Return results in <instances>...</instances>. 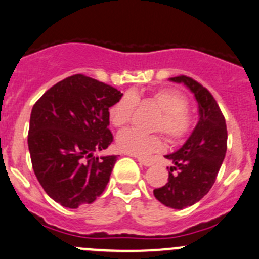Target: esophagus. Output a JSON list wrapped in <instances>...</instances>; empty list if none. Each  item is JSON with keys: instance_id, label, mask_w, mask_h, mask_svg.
<instances>
[{"instance_id": "34e87169", "label": "esophagus", "mask_w": 259, "mask_h": 259, "mask_svg": "<svg viewBox=\"0 0 259 259\" xmlns=\"http://www.w3.org/2000/svg\"><path fill=\"white\" fill-rule=\"evenodd\" d=\"M138 162L140 163V164L145 165V167H150V165H153V160L150 159H145V158H138Z\"/></svg>"}]
</instances>
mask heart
<instances>
[{
	"label": "heart",
	"mask_w": 259,
	"mask_h": 259,
	"mask_svg": "<svg viewBox=\"0 0 259 259\" xmlns=\"http://www.w3.org/2000/svg\"><path fill=\"white\" fill-rule=\"evenodd\" d=\"M140 94H125L109 110V120L115 127L126 124L134 112ZM148 100L154 102L162 111L155 129L162 130L172 142H182L192 133L196 119L187 109V97L175 89H158L148 94ZM116 144L121 152L138 157H148L163 149V139L159 134H145L134 127L119 133Z\"/></svg>",
	"instance_id": "1"
}]
</instances>
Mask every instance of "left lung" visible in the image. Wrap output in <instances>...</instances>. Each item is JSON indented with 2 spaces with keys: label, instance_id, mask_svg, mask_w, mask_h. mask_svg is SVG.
I'll list each match as a JSON object with an SVG mask.
<instances>
[{
  "label": "left lung",
  "instance_id": "8db88e82",
  "mask_svg": "<svg viewBox=\"0 0 259 259\" xmlns=\"http://www.w3.org/2000/svg\"><path fill=\"white\" fill-rule=\"evenodd\" d=\"M185 83L199 104L200 120L187 142L173 154L165 155L173 163L164 186L153 191L155 199L172 209L196 204L215 183L227 153L228 132L224 115L210 91L187 76L169 78ZM168 168V167H167Z\"/></svg>",
  "mask_w": 259,
  "mask_h": 259
}]
</instances>
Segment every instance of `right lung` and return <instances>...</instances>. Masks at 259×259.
Masks as SVG:
<instances>
[{
    "mask_svg": "<svg viewBox=\"0 0 259 259\" xmlns=\"http://www.w3.org/2000/svg\"><path fill=\"white\" fill-rule=\"evenodd\" d=\"M121 96L110 84L73 74L50 87L32 106L27 135L32 169L62 206L92 204L106 188L117 157L94 153L114 140L109 107Z\"/></svg>",
    "mask_w": 259,
    "mask_h": 259,
    "instance_id": "obj_1",
    "label": "right lung"
}]
</instances>
